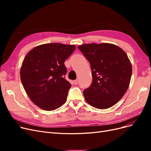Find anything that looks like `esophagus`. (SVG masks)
Masks as SVG:
<instances>
[{
	"label": "esophagus",
	"instance_id": "1",
	"mask_svg": "<svg viewBox=\"0 0 151 151\" xmlns=\"http://www.w3.org/2000/svg\"><path fill=\"white\" fill-rule=\"evenodd\" d=\"M74 84L75 85H77V84H78V79L74 80Z\"/></svg>",
	"mask_w": 151,
	"mask_h": 151
}]
</instances>
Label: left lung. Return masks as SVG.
Wrapping results in <instances>:
<instances>
[{
	"instance_id": "obj_1",
	"label": "left lung",
	"mask_w": 151,
	"mask_h": 151,
	"mask_svg": "<svg viewBox=\"0 0 151 151\" xmlns=\"http://www.w3.org/2000/svg\"><path fill=\"white\" fill-rule=\"evenodd\" d=\"M78 48L90 62L92 72V83L83 92L86 101L98 109L113 106L130 84L132 68L127 55L110 43L83 44Z\"/></svg>"
}]
</instances>
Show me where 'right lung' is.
I'll use <instances>...</instances> for the list:
<instances>
[{
	"mask_svg": "<svg viewBox=\"0 0 151 151\" xmlns=\"http://www.w3.org/2000/svg\"><path fill=\"white\" fill-rule=\"evenodd\" d=\"M75 49L74 45L53 43L39 45L27 53L21 80L30 99L40 108L52 111L65 103L71 84L65 79L64 62Z\"/></svg>",
	"mask_w": 151,
	"mask_h": 151,
	"instance_id": "add662e5",
	"label": "right lung"
}]
</instances>
